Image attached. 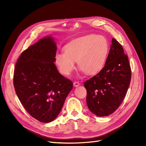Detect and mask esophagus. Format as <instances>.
<instances>
[{
    "mask_svg": "<svg viewBox=\"0 0 146 146\" xmlns=\"http://www.w3.org/2000/svg\"><path fill=\"white\" fill-rule=\"evenodd\" d=\"M73 85H74V87H77V86H78L79 85H80V83H79L78 82H74Z\"/></svg>",
    "mask_w": 146,
    "mask_h": 146,
    "instance_id": "34e87169",
    "label": "esophagus"
}]
</instances>
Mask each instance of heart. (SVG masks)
<instances>
[{
  "instance_id": "heart-1",
  "label": "heart",
  "mask_w": 146,
  "mask_h": 146,
  "mask_svg": "<svg viewBox=\"0 0 146 146\" xmlns=\"http://www.w3.org/2000/svg\"><path fill=\"white\" fill-rule=\"evenodd\" d=\"M64 52H57L55 62L59 71L69 76L76 68V61L80 72L96 74L102 69L109 52V44L101 35H88L74 39L63 47Z\"/></svg>"
}]
</instances>
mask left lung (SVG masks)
I'll return each instance as SVG.
<instances>
[{"label":"left lung","mask_w":146,"mask_h":146,"mask_svg":"<svg viewBox=\"0 0 146 146\" xmlns=\"http://www.w3.org/2000/svg\"><path fill=\"white\" fill-rule=\"evenodd\" d=\"M105 66L95 76L84 83L86 104L95 115L112 114L125 97L131 80V69L122 46L112 38Z\"/></svg>","instance_id":"1"}]
</instances>
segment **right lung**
<instances>
[{
	"instance_id": "obj_1",
	"label": "right lung",
	"mask_w": 146,
	"mask_h": 146,
	"mask_svg": "<svg viewBox=\"0 0 146 146\" xmlns=\"http://www.w3.org/2000/svg\"><path fill=\"white\" fill-rule=\"evenodd\" d=\"M56 44L44 37L22 53L15 65L14 86L27 111L44 123L58 116L72 82L61 75L55 64Z\"/></svg>"
}]
</instances>
